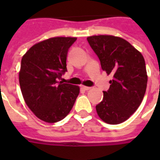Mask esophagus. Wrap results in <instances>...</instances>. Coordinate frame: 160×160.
<instances>
[{"label":"esophagus","instance_id":"1","mask_svg":"<svg viewBox=\"0 0 160 160\" xmlns=\"http://www.w3.org/2000/svg\"><path fill=\"white\" fill-rule=\"evenodd\" d=\"M81 88H82V89H84L85 91H88L91 89V87H86V86H81Z\"/></svg>","mask_w":160,"mask_h":160}]
</instances>
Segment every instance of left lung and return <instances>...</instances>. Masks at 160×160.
Here are the masks:
<instances>
[{
	"label": "left lung",
	"instance_id": "left-lung-1",
	"mask_svg": "<svg viewBox=\"0 0 160 160\" xmlns=\"http://www.w3.org/2000/svg\"><path fill=\"white\" fill-rule=\"evenodd\" d=\"M100 61L102 69L112 74L110 88L96 111L104 122L119 124L134 114L144 98L148 74L143 56L119 37L98 35L87 38Z\"/></svg>",
	"mask_w": 160,
	"mask_h": 160
}]
</instances>
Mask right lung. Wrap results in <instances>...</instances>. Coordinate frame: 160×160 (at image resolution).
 Instances as JSON below:
<instances>
[{"label": "right lung", "instance_id": "obj_1", "mask_svg": "<svg viewBox=\"0 0 160 160\" xmlns=\"http://www.w3.org/2000/svg\"><path fill=\"white\" fill-rule=\"evenodd\" d=\"M76 38L56 37L38 42L21 59L19 86L24 100L40 120L53 123L72 110L80 87L59 81L67 71V55Z\"/></svg>", "mask_w": 160, "mask_h": 160}]
</instances>
